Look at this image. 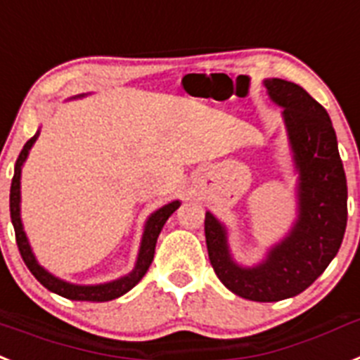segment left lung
Instances as JSON below:
<instances>
[{"label": "left lung", "instance_id": "left-lung-1", "mask_svg": "<svg viewBox=\"0 0 360 360\" xmlns=\"http://www.w3.org/2000/svg\"><path fill=\"white\" fill-rule=\"evenodd\" d=\"M264 85L282 107L299 171V217L266 260L253 268L233 260L226 227L210 211L204 227L211 266L227 290L242 299L276 302L302 293L337 255L348 220V186L326 109L293 82L271 78L264 79Z\"/></svg>", "mask_w": 360, "mask_h": 360}]
</instances>
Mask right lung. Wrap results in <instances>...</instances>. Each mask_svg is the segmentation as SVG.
<instances>
[{
	"instance_id": "add662e5",
	"label": "right lung",
	"mask_w": 360,
	"mask_h": 360,
	"mask_svg": "<svg viewBox=\"0 0 360 360\" xmlns=\"http://www.w3.org/2000/svg\"><path fill=\"white\" fill-rule=\"evenodd\" d=\"M84 96V94H79ZM39 131L30 138L29 142L23 146L20 156L16 160V167H14V176H12L11 184V218L12 226H14V231H16V244L18 250L21 253V259L27 264V268L30 269L36 278H38L39 284H43L52 293L60 295V297H65L70 300H84V302H105V300L118 299L122 295L127 293L129 290H133L138 282L142 281L143 275L149 269L150 262H153V257H155V248L156 240H158V235L162 231L164 224L167 222V218L174 213V211L180 207V202L174 200L171 204L164 205L156 210L155 213L147 218L146 227H143L142 242H140V251H138V259L134 264V269L131 273H127L125 276H120L112 282H105V284H96V285H78L70 284V282L61 281L58 276H54L52 273H49L47 269L41 268L34 257L32 250H30V244L27 240V235L23 231V224H21V214H20V202H21V193H20V180H21V167L25 164L27 156H29L30 147L34 146V142L38 140Z\"/></svg>"
}]
</instances>
